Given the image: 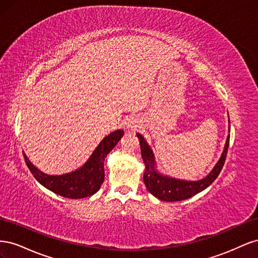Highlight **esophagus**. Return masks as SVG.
I'll return each mask as SVG.
<instances>
[{
    "mask_svg": "<svg viewBox=\"0 0 258 258\" xmlns=\"http://www.w3.org/2000/svg\"><path fill=\"white\" fill-rule=\"evenodd\" d=\"M137 127H138V124H137V122L136 121H130V122H128V124H127V128L129 129V130H132V131H135L136 129H137Z\"/></svg>",
    "mask_w": 258,
    "mask_h": 258,
    "instance_id": "1",
    "label": "esophagus"
}]
</instances>
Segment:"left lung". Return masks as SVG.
<instances>
[{
    "label": "left lung",
    "mask_w": 258,
    "mask_h": 258,
    "mask_svg": "<svg viewBox=\"0 0 258 258\" xmlns=\"http://www.w3.org/2000/svg\"><path fill=\"white\" fill-rule=\"evenodd\" d=\"M140 146H141V154L142 158L145 163V172L143 175L144 184L146 188L148 189L153 196L158 198L163 201H181L188 199L195 195L206 189L208 186L212 184L218 174L221 173L223 166L226 160V156H227L228 146H229V136L226 141L224 152L222 154V157L218 160L215 165L214 169L211 171L210 174L207 175L205 178L200 179V181H181V179H175L172 177L163 176L159 174L155 169V161H154V154L150 146L147 145L143 137L137 134Z\"/></svg>",
    "instance_id": "left-lung-1"
}]
</instances>
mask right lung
Instances as JSON below:
<instances>
[{
  "instance_id": "1",
  "label": "right lung",
  "mask_w": 258,
  "mask_h": 258,
  "mask_svg": "<svg viewBox=\"0 0 258 258\" xmlns=\"http://www.w3.org/2000/svg\"><path fill=\"white\" fill-rule=\"evenodd\" d=\"M123 136L122 130H117L105 137L90 156L85 165L74 172L62 175H48L35 168L27 156L25 161L31 173L46 188L70 199H81L96 194L104 181V160Z\"/></svg>"
}]
</instances>
